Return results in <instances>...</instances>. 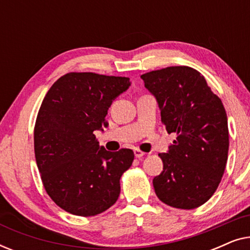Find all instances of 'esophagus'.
<instances>
[{
  "label": "esophagus",
  "mask_w": 250,
  "mask_h": 250,
  "mask_svg": "<svg viewBox=\"0 0 250 250\" xmlns=\"http://www.w3.org/2000/svg\"><path fill=\"white\" fill-rule=\"evenodd\" d=\"M134 155H135L136 158H141V157H143V156L146 155V152L141 151V150H140V149H134Z\"/></svg>",
  "instance_id": "obj_1"
}]
</instances>
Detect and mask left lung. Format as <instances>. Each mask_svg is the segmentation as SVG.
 <instances>
[{"mask_svg": "<svg viewBox=\"0 0 250 250\" xmlns=\"http://www.w3.org/2000/svg\"><path fill=\"white\" fill-rule=\"evenodd\" d=\"M158 101L162 123L176 140L168 153H159L164 168L153 179L159 200L193 209L218 188L229 152L228 117L221 99L199 71L174 66L141 75Z\"/></svg>", "mask_w": 250, "mask_h": 250, "instance_id": "left-lung-1", "label": "left lung"}]
</instances>
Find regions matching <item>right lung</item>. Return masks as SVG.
Returning <instances> with one entry per match:
<instances>
[{
    "mask_svg": "<svg viewBox=\"0 0 250 250\" xmlns=\"http://www.w3.org/2000/svg\"><path fill=\"white\" fill-rule=\"evenodd\" d=\"M129 85L127 77L68 73L43 99L34 127L36 164L46 193L68 213L94 216L118 199L134 152L107 151L93 132L107 126L112 100Z\"/></svg>",
    "mask_w": 250,
    "mask_h": 250,
    "instance_id": "add662e5",
    "label": "right lung"
}]
</instances>
